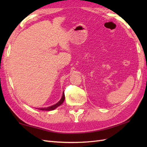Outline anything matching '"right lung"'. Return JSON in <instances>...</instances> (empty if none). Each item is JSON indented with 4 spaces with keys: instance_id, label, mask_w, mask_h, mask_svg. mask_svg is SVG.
<instances>
[{
    "instance_id": "1",
    "label": "right lung",
    "mask_w": 147,
    "mask_h": 147,
    "mask_svg": "<svg viewBox=\"0 0 147 147\" xmlns=\"http://www.w3.org/2000/svg\"><path fill=\"white\" fill-rule=\"evenodd\" d=\"M64 99H65V95H64V93L63 92V94H62V96L61 99L60 100V101H59L57 104L51 106V107H46V108H40V110H42V111H52V110H54L55 109L57 108V107H59V105H61L63 102L64 101Z\"/></svg>"
}]
</instances>
